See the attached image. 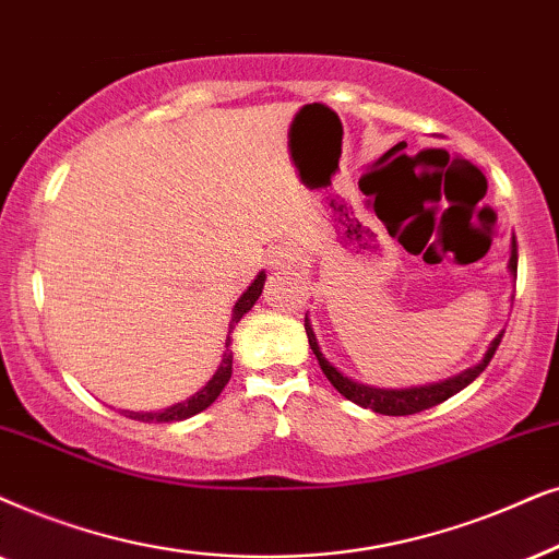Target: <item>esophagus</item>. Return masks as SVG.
<instances>
[{
	"mask_svg": "<svg viewBox=\"0 0 559 559\" xmlns=\"http://www.w3.org/2000/svg\"><path fill=\"white\" fill-rule=\"evenodd\" d=\"M267 263H271L275 271H292L294 265H299V250L294 248L292 242H281L267 252Z\"/></svg>",
	"mask_w": 559,
	"mask_h": 559,
	"instance_id": "esophagus-1",
	"label": "esophagus"
}]
</instances>
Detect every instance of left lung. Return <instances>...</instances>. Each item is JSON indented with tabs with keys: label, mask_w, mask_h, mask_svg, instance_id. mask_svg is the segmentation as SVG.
I'll use <instances>...</instances> for the list:
<instances>
[{
	"label": "left lung",
	"mask_w": 559,
	"mask_h": 559,
	"mask_svg": "<svg viewBox=\"0 0 559 559\" xmlns=\"http://www.w3.org/2000/svg\"><path fill=\"white\" fill-rule=\"evenodd\" d=\"M516 263H519V255H516V240L511 242V258H509V271L513 278H516ZM304 330H307V337H309V347L311 353L317 355L319 366H322L324 376L330 378V383L337 389L342 396L347 401H353V404L362 406V408H373L376 414H385V416H406V414H416V412H424V408H431L437 404H442V401H448L450 396H455L457 391H463L465 385H471L475 378H478L483 370L488 368L490 357L496 355L498 345H501V337L503 332L498 334V337L490 342L486 355H483V360L478 366L463 370V373L455 376V378H448V381H440V383H431V385H419V389H401V391H393V389H373V385H362V383H355L353 378L342 376L337 368L332 366L330 360L322 355V349H319V342L314 337V330H311V322L309 317L304 319Z\"/></svg>",
	"instance_id": "obj_1"
}]
</instances>
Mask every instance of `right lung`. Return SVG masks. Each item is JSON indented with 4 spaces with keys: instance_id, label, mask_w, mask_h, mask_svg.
I'll use <instances>...</instances> for the list:
<instances>
[{
    "instance_id": "obj_1",
    "label": "right lung",
    "mask_w": 559,
    "mask_h": 559,
    "mask_svg": "<svg viewBox=\"0 0 559 559\" xmlns=\"http://www.w3.org/2000/svg\"><path fill=\"white\" fill-rule=\"evenodd\" d=\"M263 284H265V273L260 271L258 278L252 281V284L248 286V292H245L240 299H237L235 309H233V322H229V332L235 330V324L240 322V319L248 314V311L252 309V304H255L260 299V294H263ZM227 349L225 355H222V362L217 368V373L212 376V381L204 385L202 391L193 393L191 399H186L183 404H174L170 408H163V412H124L130 414V419H138V421H183L189 419V416L204 412L206 406H212L214 401H217V396L222 391H225V385L229 383V378H233V349H229V345H233V337L227 334Z\"/></svg>"
}]
</instances>
